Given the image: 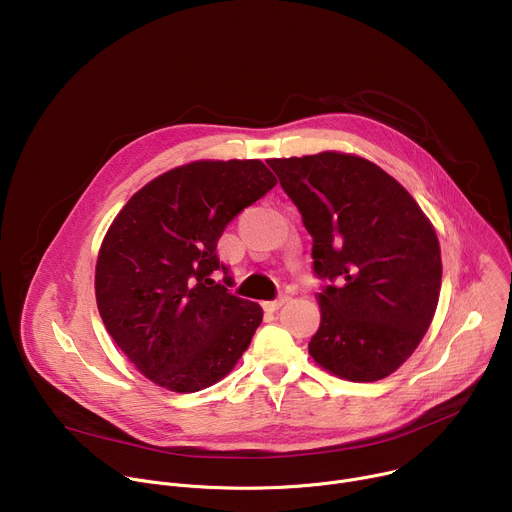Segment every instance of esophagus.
<instances>
[{"label": "esophagus", "instance_id": "34e87169", "mask_svg": "<svg viewBox=\"0 0 512 512\" xmlns=\"http://www.w3.org/2000/svg\"><path fill=\"white\" fill-rule=\"evenodd\" d=\"M287 300H289L287 296H279V298H275V300H271V302H265L263 308H265L267 312H275V310H279Z\"/></svg>", "mask_w": 512, "mask_h": 512}]
</instances>
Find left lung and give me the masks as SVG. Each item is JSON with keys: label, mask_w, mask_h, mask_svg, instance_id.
I'll list each match as a JSON object with an SVG mask.
<instances>
[{"label": "left lung", "mask_w": 512, "mask_h": 512, "mask_svg": "<svg viewBox=\"0 0 512 512\" xmlns=\"http://www.w3.org/2000/svg\"><path fill=\"white\" fill-rule=\"evenodd\" d=\"M312 235L322 320L308 348L332 375L371 383L413 354L440 300L437 235L373 162L338 152L267 162Z\"/></svg>", "instance_id": "8db88e82"}]
</instances>
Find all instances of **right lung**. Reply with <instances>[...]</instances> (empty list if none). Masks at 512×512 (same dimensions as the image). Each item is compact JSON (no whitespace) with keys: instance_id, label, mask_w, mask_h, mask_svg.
<instances>
[{"instance_id":"add662e5","label":"right lung","mask_w":512,"mask_h":512,"mask_svg":"<svg viewBox=\"0 0 512 512\" xmlns=\"http://www.w3.org/2000/svg\"><path fill=\"white\" fill-rule=\"evenodd\" d=\"M277 184L259 160L192 162L135 192L109 227L95 271L111 338L152 383L194 393L227 377L263 320L212 279L216 243Z\"/></svg>"}]
</instances>
